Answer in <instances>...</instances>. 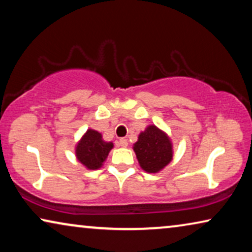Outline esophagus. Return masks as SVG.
<instances>
[{"label":"esophagus","mask_w":252,"mask_h":252,"mask_svg":"<svg viewBox=\"0 0 252 252\" xmlns=\"http://www.w3.org/2000/svg\"><path fill=\"white\" fill-rule=\"evenodd\" d=\"M118 146L123 147V148H126L127 146H128V141H127L126 139H124V137H122V139L118 140Z\"/></svg>","instance_id":"obj_1"}]
</instances>
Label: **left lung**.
I'll return each instance as SVG.
<instances>
[{
	"mask_svg": "<svg viewBox=\"0 0 252 252\" xmlns=\"http://www.w3.org/2000/svg\"><path fill=\"white\" fill-rule=\"evenodd\" d=\"M140 166L148 173H156L172 160L173 151L168 136L156 126H148L134 144Z\"/></svg>",
	"mask_w": 252,
	"mask_h": 252,
	"instance_id": "1",
	"label": "left lung"
}]
</instances>
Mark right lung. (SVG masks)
Instances as JSON below:
<instances>
[{
	"label": "right lung",
	"instance_id": "obj_1",
	"mask_svg": "<svg viewBox=\"0 0 252 252\" xmlns=\"http://www.w3.org/2000/svg\"><path fill=\"white\" fill-rule=\"evenodd\" d=\"M113 148L112 142H105L97 130L88 129L75 148L78 160L89 170H97Z\"/></svg>",
	"mask_w": 252,
	"mask_h": 252
}]
</instances>
